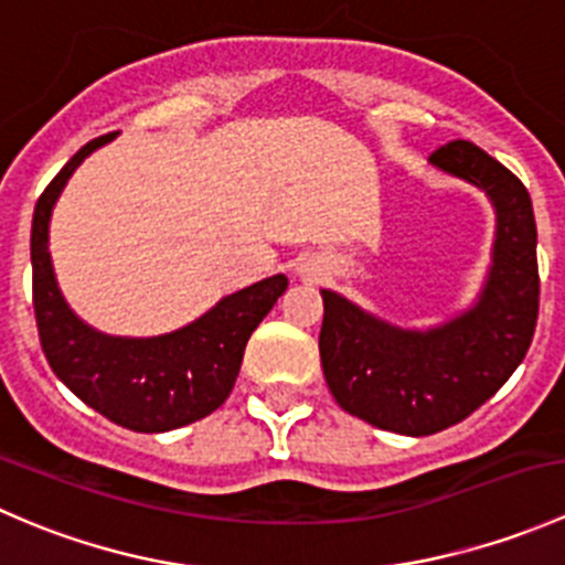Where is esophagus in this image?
Here are the masks:
<instances>
[{
	"instance_id": "34e87169",
	"label": "esophagus",
	"mask_w": 565,
	"mask_h": 565,
	"mask_svg": "<svg viewBox=\"0 0 565 565\" xmlns=\"http://www.w3.org/2000/svg\"><path fill=\"white\" fill-rule=\"evenodd\" d=\"M298 276L306 278V281H322V278L328 276V267L319 259H306L298 265Z\"/></svg>"
}]
</instances>
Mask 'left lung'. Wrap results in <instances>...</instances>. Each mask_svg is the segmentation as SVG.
Masks as SVG:
<instances>
[{
  "mask_svg": "<svg viewBox=\"0 0 565 565\" xmlns=\"http://www.w3.org/2000/svg\"><path fill=\"white\" fill-rule=\"evenodd\" d=\"M494 207V243L472 306L429 328H402L322 289L319 358L344 413L377 429L424 437L465 420L505 385L539 319L535 218L527 188L503 163L457 139L429 158Z\"/></svg>",
  "mask_w": 565,
  "mask_h": 565,
  "instance_id": "obj_1",
  "label": "left lung"
}]
</instances>
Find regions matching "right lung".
<instances>
[{"label": "right lung", "instance_id": "1", "mask_svg": "<svg viewBox=\"0 0 565 565\" xmlns=\"http://www.w3.org/2000/svg\"><path fill=\"white\" fill-rule=\"evenodd\" d=\"M114 136L84 145L40 193L32 215V303L40 344L56 377L117 426L152 435L193 424L226 402L250 333L284 295L287 276L278 273L226 295L172 333L130 339L100 333L84 322L56 284L49 224L71 174Z\"/></svg>", "mask_w": 565, "mask_h": 565}]
</instances>
